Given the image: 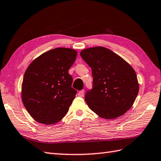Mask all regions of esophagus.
<instances>
[{
  "label": "esophagus",
  "instance_id": "34e87169",
  "mask_svg": "<svg viewBox=\"0 0 161 161\" xmlns=\"http://www.w3.org/2000/svg\"><path fill=\"white\" fill-rule=\"evenodd\" d=\"M84 90H81L78 92V96L80 97H82L84 96Z\"/></svg>",
  "mask_w": 161,
  "mask_h": 161
}]
</instances>
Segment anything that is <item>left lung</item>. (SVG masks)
<instances>
[{"label":"left lung","instance_id":"left-lung-1","mask_svg":"<svg viewBox=\"0 0 161 161\" xmlns=\"http://www.w3.org/2000/svg\"><path fill=\"white\" fill-rule=\"evenodd\" d=\"M80 56L92 70L93 89L84 96L89 108L106 119L125 114L133 106L139 91L134 69L103 47L83 49Z\"/></svg>","mask_w":161,"mask_h":161}]
</instances>
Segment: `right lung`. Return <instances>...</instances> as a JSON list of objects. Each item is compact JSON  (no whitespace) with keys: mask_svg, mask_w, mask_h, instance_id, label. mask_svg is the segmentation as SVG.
<instances>
[{"mask_svg":"<svg viewBox=\"0 0 161 161\" xmlns=\"http://www.w3.org/2000/svg\"><path fill=\"white\" fill-rule=\"evenodd\" d=\"M77 54L72 49L58 47L41 54L28 65L22 82L21 99L36 121L53 124L67 114L77 93L68 73Z\"/></svg>","mask_w":161,"mask_h":161,"instance_id":"1","label":"right lung"}]
</instances>
